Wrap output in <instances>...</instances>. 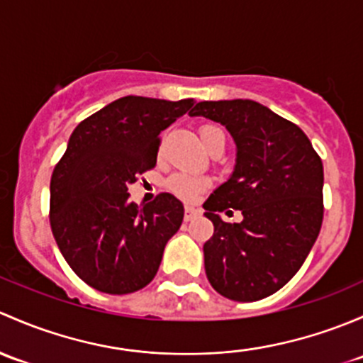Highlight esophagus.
I'll return each mask as SVG.
<instances>
[{
    "instance_id": "1",
    "label": "esophagus",
    "mask_w": 363,
    "mask_h": 363,
    "mask_svg": "<svg viewBox=\"0 0 363 363\" xmlns=\"http://www.w3.org/2000/svg\"><path fill=\"white\" fill-rule=\"evenodd\" d=\"M197 215H199V209H196L194 206H185V222H190Z\"/></svg>"
}]
</instances>
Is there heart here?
<instances>
[{"instance_id":"1","label":"heart","mask_w":363,"mask_h":363,"mask_svg":"<svg viewBox=\"0 0 363 363\" xmlns=\"http://www.w3.org/2000/svg\"><path fill=\"white\" fill-rule=\"evenodd\" d=\"M199 136L203 145L209 148L215 143H218L220 140H225V134L220 129L218 125L206 124L199 129ZM209 186V178L203 177V174H194V173H174L173 177L167 180V189L173 194H177L178 197L186 201H194L197 196L204 192Z\"/></svg>"}]
</instances>
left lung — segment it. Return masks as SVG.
<instances>
[{"instance_id": "8db88e82", "label": "left lung", "mask_w": 363, "mask_h": 363, "mask_svg": "<svg viewBox=\"0 0 363 363\" xmlns=\"http://www.w3.org/2000/svg\"><path fill=\"white\" fill-rule=\"evenodd\" d=\"M225 125L236 143L229 180L204 203L215 233L204 242L213 289L238 302L278 292L304 264L323 220V164L301 127L252 99L203 101L189 111ZM239 208V224L218 215Z\"/></svg>"}]
</instances>
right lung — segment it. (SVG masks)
<instances>
[{
    "mask_svg": "<svg viewBox=\"0 0 363 363\" xmlns=\"http://www.w3.org/2000/svg\"><path fill=\"white\" fill-rule=\"evenodd\" d=\"M194 99L125 96L77 125L50 180V227L69 267L89 286L133 294L154 279L180 229L183 204L160 194L143 208L127 186L157 162L159 134Z\"/></svg>",
    "mask_w": 363,
    "mask_h": 363,
    "instance_id": "right-lung-1",
    "label": "right lung"
}]
</instances>
